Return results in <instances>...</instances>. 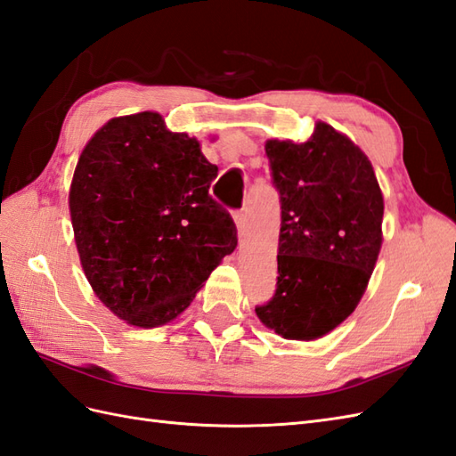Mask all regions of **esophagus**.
<instances>
[{"label":"esophagus","instance_id":"1","mask_svg":"<svg viewBox=\"0 0 456 456\" xmlns=\"http://www.w3.org/2000/svg\"><path fill=\"white\" fill-rule=\"evenodd\" d=\"M232 219H235V225L240 232L244 229V224H247V214H244L242 209H237V212H232Z\"/></svg>","mask_w":456,"mask_h":456}]
</instances>
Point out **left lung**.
I'll list each match as a JSON object with an SVG mask.
<instances>
[{"label":"left lung","instance_id":"left-lung-1","mask_svg":"<svg viewBox=\"0 0 456 456\" xmlns=\"http://www.w3.org/2000/svg\"><path fill=\"white\" fill-rule=\"evenodd\" d=\"M281 202L277 289L256 306L265 328L312 341L354 312L381 248L383 194L353 140L318 121L306 142L267 140Z\"/></svg>","mask_w":456,"mask_h":456}]
</instances>
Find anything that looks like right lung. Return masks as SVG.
<instances>
[{
	"label": "right lung",
	"instance_id": "1",
	"mask_svg": "<svg viewBox=\"0 0 456 456\" xmlns=\"http://www.w3.org/2000/svg\"><path fill=\"white\" fill-rule=\"evenodd\" d=\"M217 167L154 111L115 117L90 138L69 191L88 283L117 318L159 328L191 306L237 227L209 196Z\"/></svg>",
	"mask_w": 456,
	"mask_h": 456
}]
</instances>
